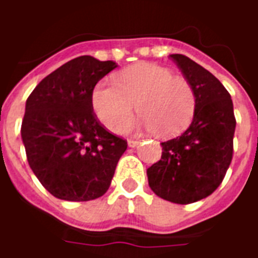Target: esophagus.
<instances>
[{
    "instance_id": "obj_1",
    "label": "esophagus",
    "mask_w": 258,
    "mask_h": 258,
    "mask_svg": "<svg viewBox=\"0 0 258 258\" xmlns=\"http://www.w3.org/2000/svg\"><path fill=\"white\" fill-rule=\"evenodd\" d=\"M139 144L140 141H137V140H127V145H129V148H136Z\"/></svg>"
}]
</instances>
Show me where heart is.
<instances>
[{
  "instance_id": "b5f03b06",
  "label": "heart",
  "mask_w": 258,
  "mask_h": 258,
  "mask_svg": "<svg viewBox=\"0 0 258 258\" xmlns=\"http://www.w3.org/2000/svg\"><path fill=\"white\" fill-rule=\"evenodd\" d=\"M117 85L101 82L95 86L91 103L98 119L117 131L137 110L139 118L119 132L147 129L160 137H173L192 121L197 98L192 86L183 77L155 63H137L117 75Z\"/></svg>"
}]
</instances>
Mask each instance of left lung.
<instances>
[{
    "label": "left lung",
    "instance_id": "8db88e82",
    "mask_svg": "<svg viewBox=\"0 0 258 258\" xmlns=\"http://www.w3.org/2000/svg\"><path fill=\"white\" fill-rule=\"evenodd\" d=\"M169 56L192 86L197 107L187 131L161 143L160 160L147 175L157 197L187 205L211 195L222 183L233 157L235 118L230 94L213 74L184 55Z\"/></svg>",
    "mask_w": 258,
    "mask_h": 258
}]
</instances>
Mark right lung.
<instances>
[{
  "label": "right lung",
  "mask_w": 258,
  "mask_h": 258,
  "mask_svg": "<svg viewBox=\"0 0 258 258\" xmlns=\"http://www.w3.org/2000/svg\"><path fill=\"white\" fill-rule=\"evenodd\" d=\"M115 61L75 57L36 86L25 103L21 139L29 167L53 197L93 201L110 187L125 140L102 126L91 95Z\"/></svg>",
  "instance_id": "obj_1"
}]
</instances>
